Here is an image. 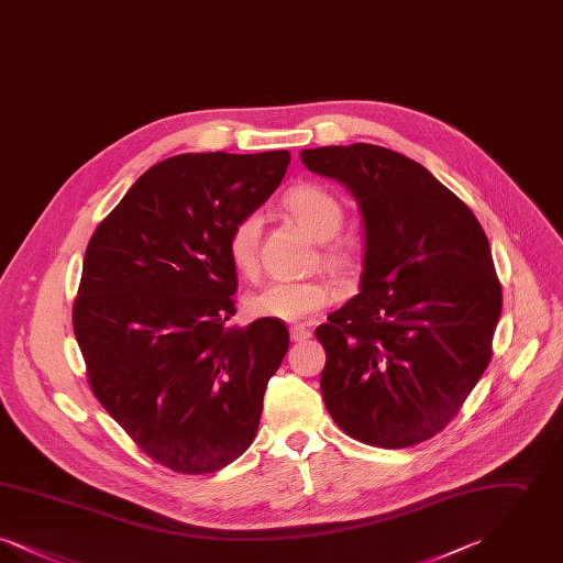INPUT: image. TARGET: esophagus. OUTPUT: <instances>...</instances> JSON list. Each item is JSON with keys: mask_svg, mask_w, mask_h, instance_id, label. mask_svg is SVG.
Masks as SVG:
<instances>
[{"mask_svg": "<svg viewBox=\"0 0 563 563\" xmlns=\"http://www.w3.org/2000/svg\"><path fill=\"white\" fill-rule=\"evenodd\" d=\"M289 331H291V340L294 342H306V340L312 338V331L308 327H303V324H294Z\"/></svg>", "mask_w": 563, "mask_h": 563, "instance_id": "esophagus-1", "label": "esophagus"}]
</instances>
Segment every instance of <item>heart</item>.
<instances>
[{"label": "heart", "mask_w": 563, "mask_h": 563, "mask_svg": "<svg viewBox=\"0 0 563 563\" xmlns=\"http://www.w3.org/2000/svg\"><path fill=\"white\" fill-rule=\"evenodd\" d=\"M285 209L312 239L324 242L321 249L324 268L333 272L354 268L356 257L346 244L327 242L340 234L346 219L342 202L331 191L314 184H301L285 196ZM262 225V214H244L232 225L228 236L230 262L246 278H253L260 269ZM331 297L329 285L322 280H272L246 297V308L255 317L308 321L331 303Z\"/></svg>", "instance_id": "1"}]
</instances>
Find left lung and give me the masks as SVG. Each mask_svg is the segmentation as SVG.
<instances>
[{"instance_id": "obj_1", "label": "left lung", "mask_w": 563, "mask_h": 563, "mask_svg": "<svg viewBox=\"0 0 563 563\" xmlns=\"http://www.w3.org/2000/svg\"><path fill=\"white\" fill-rule=\"evenodd\" d=\"M301 162L354 194L365 223L361 294L317 338L324 405L352 439L401 450L445 429L492 358L503 310L489 242L454 191L416 161L354 143Z\"/></svg>"}]
</instances>
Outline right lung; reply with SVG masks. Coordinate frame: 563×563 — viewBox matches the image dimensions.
Listing matches in <instances>:
<instances>
[{
    "mask_svg": "<svg viewBox=\"0 0 563 563\" xmlns=\"http://www.w3.org/2000/svg\"><path fill=\"white\" fill-rule=\"evenodd\" d=\"M291 154H181L143 173L86 246L74 333L90 390L164 468L207 475L253 443L289 350L278 319L236 314L232 225L280 186Z\"/></svg>",
    "mask_w": 563,
    "mask_h": 563,
    "instance_id": "right-lung-1",
    "label": "right lung"
}]
</instances>
